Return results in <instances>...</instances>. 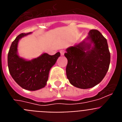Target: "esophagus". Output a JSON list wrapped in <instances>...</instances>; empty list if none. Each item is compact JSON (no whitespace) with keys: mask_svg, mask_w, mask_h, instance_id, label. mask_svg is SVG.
Segmentation results:
<instances>
[{"mask_svg":"<svg viewBox=\"0 0 122 122\" xmlns=\"http://www.w3.org/2000/svg\"><path fill=\"white\" fill-rule=\"evenodd\" d=\"M60 54L62 55V56H63V55H64V54H65V50H61L60 51Z\"/></svg>","mask_w":122,"mask_h":122,"instance_id":"1","label":"esophagus"}]
</instances>
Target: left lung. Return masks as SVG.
Listing matches in <instances>:
<instances>
[{"instance_id":"obj_1","label":"left lung","mask_w":122,"mask_h":122,"mask_svg":"<svg viewBox=\"0 0 122 122\" xmlns=\"http://www.w3.org/2000/svg\"><path fill=\"white\" fill-rule=\"evenodd\" d=\"M87 40L66 49L67 78L71 84L82 89L94 87L103 80L108 71L111 55L106 39L96 29L90 30ZM87 50V51H85Z\"/></svg>"}]
</instances>
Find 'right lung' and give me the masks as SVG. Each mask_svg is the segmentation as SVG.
I'll use <instances>...</instances> for the list:
<instances>
[{
	"mask_svg": "<svg viewBox=\"0 0 122 122\" xmlns=\"http://www.w3.org/2000/svg\"><path fill=\"white\" fill-rule=\"evenodd\" d=\"M30 33L19 34L12 42L8 54L9 72L15 82L22 88L28 90H38L46 85L50 69L60 57L57 52L53 56L45 53L30 61L20 58L17 54L19 39Z\"/></svg>",
	"mask_w": 122,
	"mask_h": 122,
	"instance_id": "add662e5",
	"label": "right lung"
}]
</instances>
